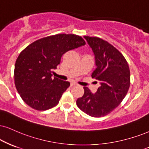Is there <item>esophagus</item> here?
<instances>
[{
    "mask_svg": "<svg viewBox=\"0 0 149 149\" xmlns=\"http://www.w3.org/2000/svg\"><path fill=\"white\" fill-rule=\"evenodd\" d=\"M77 84L76 83H74V82H71V84H70L71 86H77Z\"/></svg>",
    "mask_w": 149,
    "mask_h": 149,
    "instance_id": "1",
    "label": "esophagus"
}]
</instances>
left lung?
Returning a JSON list of instances; mask_svg holds the SVG:
<instances>
[{"instance_id": "1", "label": "left lung", "mask_w": 149, "mask_h": 149, "mask_svg": "<svg viewBox=\"0 0 149 149\" xmlns=\"http://www.w3.org/2000/svg\"><path fill=\"white\" fill-rule=\"evenodd\" d=\"M95 56L97 68L92 78L100 82L95 94L84 87V94L77 100L82 111L94 117L106 116L122 102L131 84V74L126 58L108 41L95 36H85Z\"/></svg>"}]
</instances>
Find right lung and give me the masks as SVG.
I'll return each mask as SVG.
<instances>
[{"instance_id": "right-lung-1", "label": "right lung", "mask_w": 149, "mask_h": 149, "mask_svg": "<svg viewBox=\"0 0 149 149\" xmlns=\"http://www.w3.org/2000/svg\"><path fill=\"white\" fill-rule=\"evenodd\" d=\"M85 44L80 36L58 34L36 40L25 47L14 67V84L22 100L37 111L57 105L70 83L52 78V70L60 63L62 55Z\"/></svg>"}]
</instances>
